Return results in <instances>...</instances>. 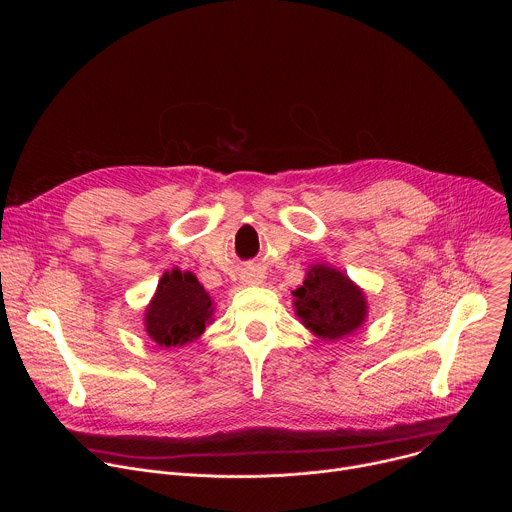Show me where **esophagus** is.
<instances>
[{
    "label": "esophagus",
    "mask_w": 512,
    "mask_h": 512,
    "mask_svg": "<svg viewBox=\"0 0 512 512\" xmlns=\"http://www.w3.org/2000/svg\"><path fill=\"white\" fill-rule=\"evenodd\" d=\"M243 279H245V283H251V285H259V283H263V275H261L259 271H255V273H247Z\"/></svg>",
    "instance_id": "esophagus-1"
}]
</instances>
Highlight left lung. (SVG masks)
<instances>
[{"mask_svg":"<svg viewBox=\"0 0 512 512\" xmlns=\"http://www.w3.org/2000/svg\"><path fill=\"white\" fill-rule=\"evenodd\" d=\"M291 296L298 320L324 342L350 336L369 316L362 287L328 263L310 265L304 283Z\"/></svg>","mask_w":512,"mask_h":512,"instance_id":"obj_1","label":"left lung"}]
</instances>
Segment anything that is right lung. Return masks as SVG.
Instances as JSON below:
<instances>
[{
	"label": "right lung",
	"instance_id": "add662e5",
	"mask_svg": "<svg viewBox=\"0 0 512 512\" xmlns=\"http://www.w3.org/2000/svg\"><path fill=\"white\" fill-rule=\"evenodd\" d=\"M212 314V298L196 275L174 267L160 277L156 294L145 308L143 326L158 346L180 348L202 336Z\"/></svg>",
	"mask_w": 512,
	"mask_h": 512
}]
</instances>
